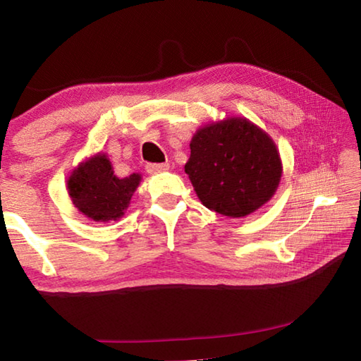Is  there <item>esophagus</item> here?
<instances>
[{"mask_svg": "<svg viewBox=\"0 0 361 361\" xmlns=\"http://www.w3.org/2000/svg\"><path fill=\"white\" fill-rule=\"evenodd\" d=\"M170 169L169 164H148L146 166V170H148V173H161V172H167Z\"/></svg>", "mask_w": 361, "mask_h": 361, "instance_id": "1", "label": "esophagus"}]
</instances>
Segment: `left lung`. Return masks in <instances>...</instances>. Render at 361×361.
Segmentation results:
<instances>
[{
	"label": "left lung",
	"instance_id": "obj_1",
	"mask_svg": "<svg viewBox=\"0 0 361 361\" xmlns=\"http://www.w3.org/2000/svg\"><path fill=\"white\" fill-rule=\"evenodd\" d=\"M185 164L202 205L229 218H243L272 199L283 164L271 135L247 118L231 116L200 126Z\"/></svg>",
	"mask_w": 361,
	"mask_h": 361
}]
</instances>
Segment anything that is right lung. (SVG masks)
<instances>
[{"label":"right lung","instance_id":"add662e5","mask_svg":"<svg viewBox=\"0 0 361 361\" xmlns=\"http://www.w3.org/2000/svg\"><path fill=\"white\" fill-rule=\"evenodd\" d=\"M142 173L119 178L106 152L99 151L81 161L66 180L73 205L85 218L97 223L118 221L129 209Z\"/></svg>","mask_w":361,"mask_h":361}]
</instances>
